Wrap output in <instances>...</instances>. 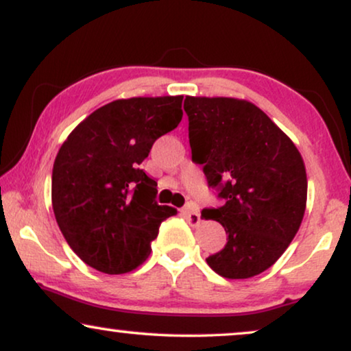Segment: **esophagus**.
I'll list each match as a JSON object with an SVG mask.
<instances>
[{
  "label": "esophagus",
  "instance_id": "esophagus-1",
  "mask_svg": "<svg viewBox=\"0 0 351 351\" xmlns=\"http://www.w3.org/2000/svg\"><path fill=\"white\" fill-rule=\"evenodd\" d=\"M182 214H184L185 217L189 219V222L191 225H199L201 215H199L198 210H195V209H191V208H185V209H182Z\"/></svg>",
  "mask_w": 351,
  "mask_h": 351
}]
</instances>
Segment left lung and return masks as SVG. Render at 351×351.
<instances>
[{
  "mask_svg": "<svg viewBox=\"0 0 351 351\" xmlns=\"http://www.w3.org/2000/svg\"><path fill=\"white\" fill-rule=\"evenodd\" d=\"M191 160L222 199L201 217L222 223L227 244L206 258L244 280L282 256L304 219L306 172L294 143L261 108L230 97H185Z\"/></svg>",
  "mask_w": 351,
  "mask_h": 351,
  "instance_id": "left-lung-1",
  "label": "left lung"
}]
</instances>
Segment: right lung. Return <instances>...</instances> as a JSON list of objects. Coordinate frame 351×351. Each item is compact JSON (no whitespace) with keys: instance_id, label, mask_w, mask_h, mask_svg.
<instances>
[{"instance_id":"right-lung-1","label":"right lung","mask_w":351,"mask_h":351,"mask_svg":"<svg viewBox=\"0 0 351 351\" xmlns=\"http://www.w3.org/2000/svg\"><path fill=\"white\" fill-rule=\"evenodd\" d=\"M182 95L110 102L76 126L52 169V209L62 234L84 263L108 275L137 268L165 219L156 182L142 169L158 137L182 119Z\"/></svg>"}]
</instances>
